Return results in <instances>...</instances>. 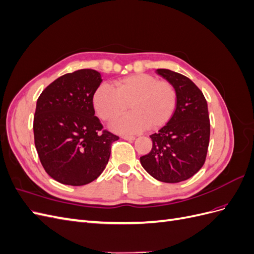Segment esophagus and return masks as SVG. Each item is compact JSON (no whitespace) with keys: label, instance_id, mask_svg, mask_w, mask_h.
<instances>
[{"label":"esophagus","instance_id":"34e87169","mask_svg":"<svg viewBox=\"0 0 254 254\" xmlns=\"http://www.w3.org/2000/svg\"><path fill=\"white\" fill-rule=\"evenodd\" d=\"M122 137H123V139H124V140H127V141H133V140L135 139V137L132 136V135H123Z\"/></svg>","mask_w":254,"mask_h":254}]
</instances>
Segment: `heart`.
Masks as SVG:
<instances>
[{"mask_svg": "<svg viewBox=\"0 0 254 254\" xmlns=\"http://www.w3.org/2000/svg\"><path fill=\"white\" fill-rule=\"evenodd\" d=\"M115 89L102 84L94 93L93 105L99 118L111 122V128L120 133H135L146 128L158 129L171 120L177 94L171 82L158 80L148 74H134L114 83Z\"/></svg>", "mask_w": 254, "mask_h": 254, "instance_id": "b5f03b06", "label": "heart"}]
</instances>
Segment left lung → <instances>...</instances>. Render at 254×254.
Here are the masks:
<instances>
[{"label": "left lung", "mask_w": 254, "mask_h": 254, "mask_svg": "<svg viewBox=\"0 0 254 254\" xmlns=\"http://www.w3.org/2000/svg\"><path fill=\"white\" fill-rule=\"evenodd\" d=\"M157 73L174 86L176 110L167 124L150 135L152 148L140 161L155 179L177 183L193 177L204 164L210 142L209 111L202 92L187 76L166 68H158Z\"/></svg>", "instance_id": "left-lung-1"}]
</instances>
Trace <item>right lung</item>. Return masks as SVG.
Masks as SVG:
<instances>
[{
    "mask_svg": "<svg viewBox=\"0 0 254 254\" xmlns=\"http://www.w3.org/2000/svg\"><path fill=\"white\" fill-rule=\"evenodd\" d=\"M102 76L91 68L67 73L45 88L37 101L35 146L53 179L79 187L97 179L119 140L95 117L93 96Z\"/></svg>",
    "mask_w": 254,
    "mask_h": 254,
    "instance_id": "obj_1",
    "label": "right lung"
}]
</instances>
